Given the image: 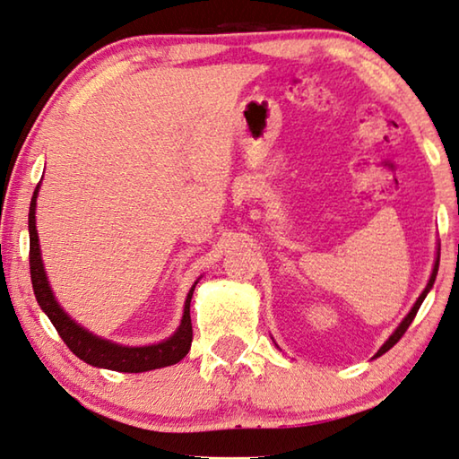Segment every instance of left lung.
Listing matches in <instances>:
<instances>
[{
  "instance_id": "1",
  "label": "left lung",
  "mask_w": 459,
  "mask_h": 459,
  "mask_svg": "<svg viewBox=\"0 0 459 459\" xmlns=\"http://www.w3.org/2000/svg\"><path fill=\"white\" fill-rule=\"evenodd\" d=\"M437 268H439V258H437V260H435V266H433L431 279H429V282H427V287H425V290H423V292H420V297L417 299V303H415V305H412V309L409 311V315H407V317H404V319H403V323H401V325L394 329V333H393V335H390V337H388V340H386V343H385V345H382V348L378 350V354H377V358H378V356H382V354H386V351H388L390 348H393V345H394L396 342H399V340H401V337L404 335V332H407V329H409V325H411V323H412V319H415V315H417V311H419V307H420V303H423V300H425V297H427V292H429V290H431V287H433V282H435V276H437Z\"/></svg>"
}]
</instances>
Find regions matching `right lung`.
<instances>
[{"instance_id": "right-lung-1", "label": "right lung", "mask_w": 459, "mask_h": 459, "mask_svg": "<svg viewBox=\"0 0 459 459\" xmlns=\"http://www.w3.org/2000/svg\"><path fill=\"white\" fill-rule=\"evenodd\" d=\"M40 183L36 186L32 195V203H30L28 213V230H30V276H32V289L36 300H39L40 309L48 315L52 325L63 337V342L69 345V350L74 356L81 358L82 362L108 368V370L117 372H148L156 370V368L172 366L183 359L191 350L193 342V325H191V297L195 290V282L189 295L185 300V311L180 325L169 340L154 345H142V348H130V345H119L109 340H101V337L93 335L87 329L77 325L69 315H66L60 305L56 303L55 295L48 287L47 273H44V264L40 258V244H39V231H36V197H39Z\"/></svg>"}]
</instances>
